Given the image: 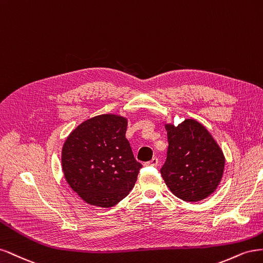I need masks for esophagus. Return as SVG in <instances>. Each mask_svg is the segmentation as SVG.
I'll list each match as a JSON object with an SVG mask.
<instances>
[{"mask_svg": "<svg viewBox=\"0 0 263 263\" xmlns=\"http://www.w3.org/2000/svg\"><path fill=\"white\" fill-rule=\"evenodd\" d=\"M157 164H158V159H157L156 157L152 158V159L149 160V162L145 163V165H146V166H157Z\"/></svg>", "mask_w": 263, "mask_h": 263, "instance_id": "34e87169", "label": "esophagus"}]
</instances>
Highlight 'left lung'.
<instances>
[{"mask_svg":"<svg viewBox=\"0 0 263 263\" xmlns=\"http://www.w3.org/2000/svg\"><path fill=\"white\" fill-rule=\"evenodd\" d=\"M167 158L160 169L167 187L187 202L204 200L222 180L225 156L204 125L185 119L175 126L165 124Z\"/></svg>","mask_w":263,"mask_h":263,"instance_id":"obj_1","label":"left lung"}]
</instances>
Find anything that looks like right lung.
I'll list each match as a JSON object with an SVG mask.
<instances>
[{"label":"right lung","instance_id":"right-lung-1","mask_svg":"<svg viewBox=\"0 0 263 263\" xmlns=\"http://www.w3.org/2000/svg\"><path fill=\"white\" fill-rule=\"evenodd\" d=\"M126 126L124 117L96 116L76 126L63 144L65 180L90 205H116L128 196L138 179L142 165L134 158L125 138Z\"/></svg>","mask_w":263,"mask_h":263}]
</instances>
